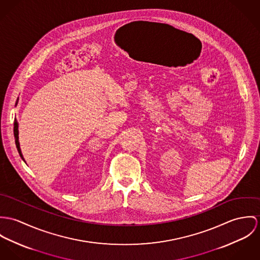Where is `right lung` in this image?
Wrapping results in <instances>:
<instances>
[{"instance_id": "1", "label": "right lung", "mask_w": 260, "mask_h": 260, "mask_svg": "<svg viewBox=\"0 0 260 260\" xmlns=\"http://www.w3.org/2000/svg\"><path fill=\"white\" fill-rule=\"evenodd\" d=\"M18 102H19V98H18V100H17L16 106H17ZM14 137H15V143H16L17 149H18V151H19V154H20V156L22 157V159L25 161V158H24V156H23V153H22V150H21V147H20V142H19V123H18L17 119H15V121H14ZM25 162H26V161H25Z\"/></svg>"}]
</instances>
